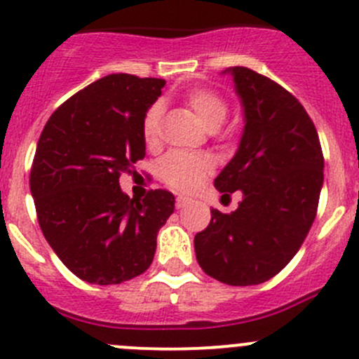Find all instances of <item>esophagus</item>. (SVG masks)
Segmentation results:
<instances>
[{"instance_id": "34e87169", "label": "esophagus", "mask_w": 359, "mask_h": 359, "mask_svg": "<svg viewBox=\"0 0 359 359\" xmlns=\"http://www.w3.org/2000/svg\"><path fill=\"white\" fill-rule=\"evenodd\" d=\"M189 203H191V198H187V196H177L175 206H177V208H184V206L189 205Z\"/></svg>"}]
</instances>
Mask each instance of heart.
Masks as SVG:
<instances>
[{
  "label": "heart",
  "mask_w": 359,
  "mask_h": 359,
  "mask_svg": "<svg viewBox=\"0 0 359 359\" xmlns=\"http://www.w3.org/2000/svg\"><path fill=\"white\" fill-rule=\"evenodd\" d=\"M184 99L205 128L217 130L226 121L229 106H227L226 99L219 95L215 90L198 86V88H191ZM140 130H142L144 144L149 149H154L159 144V133H161V107L158 104L146 111ZM212 170L213 161L208 156L186 153L168 154L159 166L163 180L177 191L198 189L203 180L212 173Z\"/></svg>",
  "instance_id": "obj_1"
}]
</instances>
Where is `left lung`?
<instances>
[{
    "label": "left lung",
    "mask_w": 359,
    "mask_h": 359,
    "mask_svg": "<svg viewBox=\"0 0 359 359\" xmlns=\"http://www.w3.org/2000/svg\"><path fill=\"white\" fill-rule=\"evenodd\" d=\"M245 107L234 158L215 179L217 191L243 193L238 208H212L194 236L200 267L233 287L276 276L302 247L323 186V151L316 126L288 90L248 67H229Z\"/></svg>",
    "instance_id": "left-lung-1"
}]
</instances>
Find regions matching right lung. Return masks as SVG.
<instances>
[{
	"label": "right lung",
	"mask_w": 359,
	"mask_h": 359,
	"mask_svg": "<svg viewBox=\"0 0 359 359\" xmlns=\"http://www.w3.org/2000/svg\"><path fill=\"white\" fill-rule=\"evenodd\" d=\"M165 79L109 74L67 99L39 135L29 175L43 236L79 280L118 285L142 274L173 213L170 191L144 200L119 187L146 156L142 118Z\"/></svg>",
	"instance_id": "add662e5"
}]
</instances>
